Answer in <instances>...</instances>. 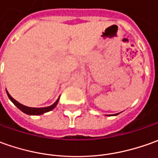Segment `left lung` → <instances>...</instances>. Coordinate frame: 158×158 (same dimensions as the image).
I'll return each mask as SVG.
<instances>
[{
    "instance_id": "1",
    "label": "left lung",
    "mask_w": 158,
    "mask_h": 158,
    "mask_svg": "<svg viewBox=\"0 0 158 158\" xmlns=\"http://www.w3.org/2000/svg\"><path fill=\"white\" fill-rule=\"evenodd\" d=\"M118 114H119V113H117V114H115V116H116V115H118Z\"/></svg>"
}]
</instances>
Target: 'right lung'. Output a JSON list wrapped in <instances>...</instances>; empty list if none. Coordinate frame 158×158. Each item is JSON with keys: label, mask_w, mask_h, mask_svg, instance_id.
I'll return each mask as SVG.
<instances>
[{"label": "right lung", "mask_w": 158, "mask_h": 158, "mask_svg": "<svg viewBox=\"0 0 158 158\" xmlns=\"http://www.w3.org/2000/svg\"><path fill=\"white\" fill-rule=\"evenodd\" d=\"M7 94L8 98H9V99L11 100L14 104H15V106H16L18 107V109H20L21 111H23L24 113L26 114H28V115H40V114H43V113H45V112H48V111H50V110H52V109H54L55 107H56L57 104H58V102H59V99H60V98H58L56 100V102L52 105V106H48V107H42V108H34V107H27V106H23V105H21L20 103H19L18 101H16L15 98H13L10 96V94L7 93Z\"/></svg>", "instance_id": "add662e5"}]
</instances>
